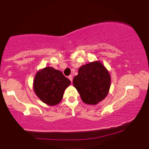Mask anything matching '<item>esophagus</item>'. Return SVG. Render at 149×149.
Returning a JSON list of instances; mask_svg holds the SVG:
<instances>
[{"label": "esophagus", "mask_w": 149, "mask_h": 149, "mask_svg": "<svg viewBox=\"0 0 149 149\" xmlns=\"http://www.w3.org/2000/svg\"><path fill=\"white\" fill-rule=\"evenodd\" d=\"M68 79H70L71 82H72V75H69V76H68Z\"/></svg>", "instance_id": "obj_1"}]
</instances>
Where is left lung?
<instances>
[{
  "mask_svg": "<svg viewBox=\"0 0 149 149\" xmlns=\"http://www.w3.org/2000/svg\"><path fill=\"white\" fill-rule=\"evenodd\" d=\"M111 77L105 67L100 62L83 65L78 75L73 79V85L79 91L83 102L96 104L109 93Z\"/></svg>",
  "mask_w": 149,
  "mask_h": 149,
  "instance_id": "left-lung-1",
  "label": "left lung"
}]
</instances>
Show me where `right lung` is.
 Wrapping results in <instances>:
<instances>
[{
    "mask_svg": "<svg viewBox=\"0 0 149 149\" xmlns=\"http://www.w3.org/2000/svg\"><path fill=\"white\" fill-rule=\"evenodd\" d=\"M70 84V81L61 71L48 66L36 73L34 90L43 102L53 106L62 100L64 90Z\"/></svg>",
    "mask_w": 149,
    "mask_h": 149,
    "instance_id": "add662e5",
    "label": "right lung"
}]
</instances>
